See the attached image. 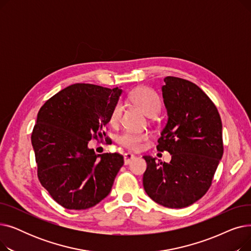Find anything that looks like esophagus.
<instances>
[{"instance_id":"esophagus-1","label":"esophagus","mask_w":251,"mask_h":251,"mask_svg":"<svg viewBox=\"0 0 251 251\" xmlns=\"http://www.w3.org/2000/svg\"><path fill=\"white\" fill-rule=\"evenodd\" d=\"M134 159H135V155H134V154L130 153V152H126V153H124V164H125V165L130 164V163H131V161L134 160Z\"/></svg>"}]
</instances>
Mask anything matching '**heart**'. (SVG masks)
Segmentation results:
<instances>
[{"label": "heart", "mask_w": 251, "mask_h": 251, "mask_svg": "<svg viewBox=\"0 0 251 251\" xmlns=\"http://www.w3.org/2000/svg\"><path fill=\"white\" fill-rule=\"evenodd\" d=\"M130 100L148 116H154L160 112L162 102L160 97L156 92L146 86H141L134 89L129 96ZM123 107L121 102H117L112 110L110 116V123L115 125L120 121L122 116ZM118 142L122 147L131 150V151H139L142 149L143 143L149 140V135L147 133H136L131 131H124L123 133L118 136Z\"/></svg>", "instance_id": "1"}]
</instances>
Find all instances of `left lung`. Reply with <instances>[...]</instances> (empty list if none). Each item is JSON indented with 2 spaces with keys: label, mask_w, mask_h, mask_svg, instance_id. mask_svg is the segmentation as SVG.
I'll use <instances>...</instances> for the list:
<instances>
[{
  "label": "left lung",
  "mask_w": 251,
  "mask_h": 251,
  "mask_svg": "<svg viewBox=\"0 0 251 251\" xmlns=\"http://www.w3.org/2000/svg\"><path fill=\"white\" fill-rule=\"evenodd\" d=\"M162 87L168 122L157 151L170 163L144 155L143 187L151 199L169 208L186 207L206 193L224 152L222 121L215 103L191 81L167 76Z\"/></svg>",
  "instance_id": "1"
}]
</instances>
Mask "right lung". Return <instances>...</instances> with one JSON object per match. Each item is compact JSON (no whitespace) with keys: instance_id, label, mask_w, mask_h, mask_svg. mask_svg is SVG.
<instances>
[{"instance_id":"obj_1","label":"right lung","mask_w":251,"mask_h":251,"mask_svg":"<svg viewBox=\"0 0 251 251\" xmlns=\"http://www.w3.org/2000/svg\"><path fill=\"white\" fill-rule=\"evenodd\" d=\"M122 89L75 83L49 99L37 114L31 143L37 177L51 199L67 209H86L107 196L123 155L96 154L91 138L105 140V125Z\"/></svg>"}]
</instances>
